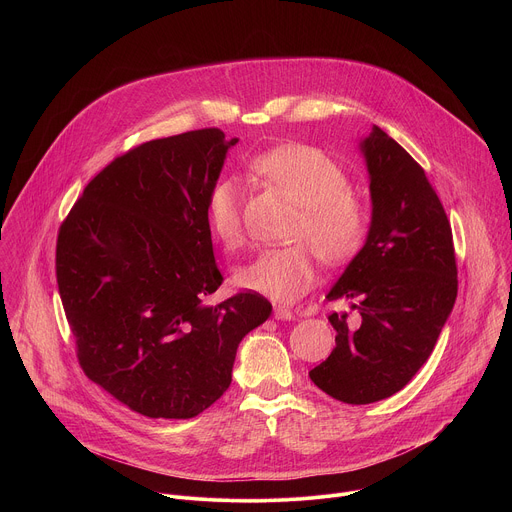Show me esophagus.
Returning <instances> with one entry per match:
<instances>
[{"mask_svg":"<svg viewBox=\"0 0 512 512\" xmlns=\"http://www.w3.org/2000/svg\"><path fill=\"white\" fill-rule=\"evenodd\" d=\"M273 316H275V320H294V312L283 308V306H275Z\"/></svg>","mask_w":512,"mask_h":512,"instance_id":"esophagus-1","label":"esophagus"}]
</instances>
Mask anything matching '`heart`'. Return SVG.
<instances>
[{"mask_svg":"<svg viewBox=\"0 0 512 512\" xmlns=\"http://www.w3.org/2000/svg\"><path fill=\"white\" fill-rule=\"evenodd\" d=\"M253 170L302 206V216L291 231V239L298 243L263 249L237 269L235 279L271 300L291 302L314 283L316 253L326 263H342L360 249L369 214L348 192L346 172L312 145H281L257 156ZM206 221L227 251H237L245 243L243 194L235 178H223L210 188Z\"/></svg>","mask_w":512,"mask_h":512,"instance_id":"1","label":"heart"}]
</instances>
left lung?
Segmentation results:
<instances>
[{
    "mask_svg": "<svg viewBox=\"0 0 512 512\" xmlns=\"http://www.w3.org/2000/svg\"><path fill=\"white\" fill-rule=\"evenodd\" d=\"M373 216L362 249L328 291L350 300L360 324L330 314L332 354L310 371L330 397L367 405L401 391L429 358L458 296L452 227L423 168L373 125L360 141Z\"/></svg>",
    "mask_w": 512,
    "mask_h": 512,
    "instance_id": "1",
    "label": "left lung"
}]
</instances>
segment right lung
<instances>
[{
    "mask_svg": "<svg viewBox=\"0 0 512 512\" xmlns=\"http://www.w3.org/2000/svg\"><path fill=\"white\" fill-rule=\"evenodd\" d=\"M216 127L145 141L83 190L58 231L56 281L85 375L145 417L190 419L221 397L239 342L271 304L223 275L206 198L229 148Z\"/></svg>",
    "mask_w": 512,
    "mask_h": 512,
    "instance_id": "obj_1",
    "label": "right lung"
}]
</instances>
